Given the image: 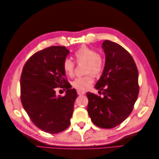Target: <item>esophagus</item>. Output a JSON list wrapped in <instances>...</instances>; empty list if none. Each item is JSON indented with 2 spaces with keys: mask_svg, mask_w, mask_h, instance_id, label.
Instances as JSON below:
<instances>
[{
  "mask_svg": "<svg viewBox=\"0 0 159 159\" xmlns=\"http://www.w3.org/2000/svg\"><path fill=\"white\" fill-rule=\"evenodd\" d=\"M77 93H78V95H79V96H81V95H84V94L85 93V92H83V91L77 90Z\"/></svg>",
  "mask_w": 159,
  "mask_h": 159,
  "instance_id": "obj_1",
  "label": "esophagus"
}]
</instances>
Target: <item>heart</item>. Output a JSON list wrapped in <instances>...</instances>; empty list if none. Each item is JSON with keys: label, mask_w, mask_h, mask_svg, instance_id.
<instances>
[{"label": "heart", "mask_w": 159, "mask_h": 159, "mask_svg": "<svg viewBox=\"0 0 159 159\" xmlns=\"http://www.w3.org/2000/svg\"><path fill=\"white\" fill-rule=\"evenodd\" d=\"M75 57L79 63L85 62V73H92L98 76L102 72L104 67V61L100 55L95 50L89 47L83 46L75 52ZM75 63L72 60L67 58L63 61V68L67 76H72L74 74ZM93 83L92 74H88L84 76L77 77L72 82V85L79 90L85 91L88 89Z\"/></svg>", "instance_id": "b5f03b06"}]
</instances>
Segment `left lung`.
Segmentation results:
<instances>
[{"mask_svg":"<svg viewBox=\"0 0 159 159\" xmlns=\"http://www.w3.org/2000/svg\"><path fill=\"white\" fill-rule=\"evenodd\" d=\"M102 48L105 65L95 88L103 97L87 92V111L92 122L103 128H112L129 116L137 99L139 87L138 70L133 57L116 42L104 40Z\"/></svg>","mask_w":159,"mask_h":159,"instance_id":"8db88e82","label":"left lung"}]
</instances>
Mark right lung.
I'll use <instances>...</instances> for the list:
<instances>
[{
	"label": "right lung",
	"mask_w": 159,
	"mask_h": 159,
	"mask_svg": "<svg viewBox=\"0 0 159 159\" xmlns=\"http://www.w3.org/2000/svg\"><path fill=\"white\" fill-rule=\"evenodd\" d=\"M69 52L65 46H50L37 52L25 63L20 77L24 109L37 127L50 134L70 126L77 98L76 89H69L63 68ZM59 86L67 89L64 97L56 95Z\"/></svg>",
	"instance_id": "add662e5"
}]
</instances>
